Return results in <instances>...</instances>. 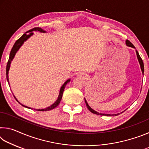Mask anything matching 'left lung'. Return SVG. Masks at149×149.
<instances>
[{"instance_id":"left-lung-1","label":"left lung","mask_w":149,"mask_h":149,"mask_svg":"<svg viewBox=\"0 0 149 149\" xmlns=\"http://www.w3.org/2000/svg\"><path fill=\"white\" fill-rule=\"evenodd\" d=\"M125 44H126V45H127V47H132V48H134V49H135V47H134V45H133L130 41H128V40H126V41H125ZM135 51H136V54H137V57L139 63V64H140L141 70V71H142V74L143 75V74H144V64H143V60L141 59V58L139 56V52H137V50H135ZM85 104H86L87 107L88 108V109L89 110L90 112H91L92 113H93V114H97V115H101V116H118V114H102V113H99V112H97V111L94 110L93 109V108H91L89 107V105L88 104V103L86 101V99H85ZM121 113H122V112H121Z\"/></svg>"}]
</instances>
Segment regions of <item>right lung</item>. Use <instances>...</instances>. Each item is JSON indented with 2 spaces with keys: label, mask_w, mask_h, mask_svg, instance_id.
I'll list each match as a JSON object with an SVG mask.
<instances>
[{
  "label": "right lung",
  "mask_w": 149,
  "mask_h": 149,
  "mask_svg": "<svg viewBox=\"0 0 149 149\" xmlns=\"http://www.w3.org/2000/svg\"><path fill=\"white\" fill-rule=\"evenodd\" d=\"M33 31H38L39 32H41V33H46V31H44L43 29L40 28V27H35V28L32 29H30L28 31H27L25 33L22 35V36L20 37L19 39H17V41L15 42L13 47H12V49L10 51V56H9V59H8V63H7V65H6V79L7 81H8V84H9V79H8V72H9V70H10V64H11V62L12 61V60L14 59V58L15 56V55H16V52L18 51V50L19 49V48L22 46V45L24 43L25 41H26L27 39H28L30 37H31L33 35ZM70 81V79H68L66 81H65V83L64 84L62 85V86L61 87L60 89V93H59V95H58V97L57 100L55 101L54 103H53L52 105H50V107H47V108H41V109H35V108H30L28 107H26V106H25L24 104H22V103H20L18 100H17V99L16 98V97L14 96V98L15 99H16L17 102H18L20 104L23 106L24 107H26L27 108H31V109H34L35 110H37V111H48V110H50L52 109H54V108H56L58 105L60 104V100H61L62 98V95H63V92H64V90L65 89V87L68 83Z\"/></svg>",
  "instance_id": "add662e5"
}]
</instances>
